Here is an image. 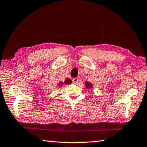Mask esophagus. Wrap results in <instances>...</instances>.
<instances>
[{"label":"esophagus","mask_w":147,"mask_h":147,"mask_svg":"<svg viewBox=\"0 0 147 147\" xmlns=\"http://www.w3.org/2000/svg\"><path fill=\"white\" fill-rule=\"evenodd\" d=\"M72 81L74 84H77L78 82H79V79H78V78H74V79H72Z\"/></svg>","instance_id":"obj_1"}]
</instances>
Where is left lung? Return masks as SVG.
<instances>
[{
    "label": "left lung",
    "instance_id": "left-lung-1",
    "mask_svg": "<svg viewBox=\"0 0 147 147\" xmlns=\"http://www.w3.org/2000/svg\"><path fill=\"white\" fill-rule=\"evenodd\" d=\"M84 85L87 89H92V87H93V84L89 82H86V81Z\"/></svg>",
    "mask_w": 147,
    "mask_h": 147
}]
</instances>
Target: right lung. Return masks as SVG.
<instances>
[{
	"label": "right lung",
	"instance_id": "obj_1",
	"mask_svg": "<svg viewBox=\"0 0 147 147\" xmlns=\"http://www.w3.org/2000/svg\"><path fill=\"white\" fill-rule=\"evenodd\" d=\"M72 82V81L69 78H68V79H66L65 80L64 82H60L58 84V87H61L62 86H63L64 84L65 85H67V84H70Z\"/></svg>",
	"mask_w": 147,
	"mask_h": 147
}]
</instances>
